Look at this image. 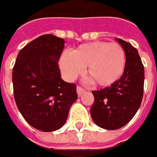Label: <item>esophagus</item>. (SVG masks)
<instances>
[{"label": "esophagus", "instance_id": "obj_1", "mask_svg": "<svg viewBox=\"0 0 157 157\" xmlns=\"http://www.w3.org/2000/svg\"><path fill=\"white\" fill-rule=\"evenodd\" d=\"M85 92H86V90H85L84 88H82L81 86H78L77 87V93H78V96H81V95L84 94Z\"/></svg>", "mask_w": 157, "mask_h": 157}]
</instances>
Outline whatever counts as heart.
Masks as SVG:
<instances>
[{
  "mask_svg": "<svg viewBox=\"0 0 157 157\" xmlns=\"http://www.w3.org/2000/svg\"><path fill=\"white\" fill-rule=\"evenodd\" d=\"M126 54L116 43L92 42L83 44L71 53L63 52L59 61L62 75L67 80H74L86 74L99 86H110L117 82L125 70Z\"/></svg>",
  "mask_w": 157,
  "mask_h": 157,
  "instance_id": "obj_1",
  "label": "heart"
}]
</instances>
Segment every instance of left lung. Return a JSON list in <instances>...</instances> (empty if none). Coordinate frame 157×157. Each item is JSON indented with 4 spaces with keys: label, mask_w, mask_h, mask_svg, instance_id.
<instances>
[{
    "label": "left lung",
    "mask_w": 157,
    "mask_h": 157,
    "mask_svg": "<svg viewBox=\"0 0 157 157\" xmlns=\"http://www.w3.org/2000/svg\"><path fill=\"white\" fill-rule=\"evenodd\" d=\"M126 54L121 78L104 89L92 91L95 102L90 114L95 124L105 129H118L134 117L143 98L145 72L139 52L128 42L115 38Z\"/></svg>",
    "instance_id": "left-lung-1"
}]
</instances>
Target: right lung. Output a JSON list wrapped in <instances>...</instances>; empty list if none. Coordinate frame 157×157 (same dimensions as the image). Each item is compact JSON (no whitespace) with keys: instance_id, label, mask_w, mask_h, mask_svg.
<instances>
[{"instance_id":"add662e5","label":"right lung","mask_w":157,"mask_h":157,"mask_svg":"<svg viewBox=\"0 0 157 157\" xmlns=\"http://www.w3.org/2000/svg\"><path fill=\"white\" fill-rule=\"evenodd\" d=\"M65 41L44 35L17 54L12 72L17 109L29 125L51 132L61 129L78 99L75 84L61 78L58 62Z\"/></svg>"}]
</instances>
